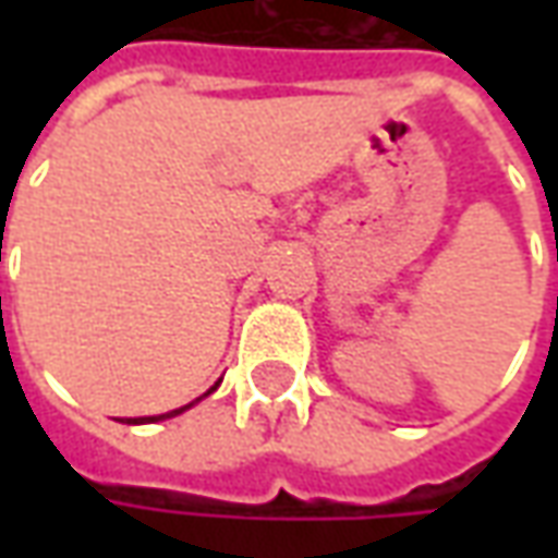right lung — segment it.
<instances>
[{
  "label": "right lung",
  "instance_id": "add662e5",
  "mask_svg": "<svg viewBox=\"0 0 558 558\" xmlns=\"http://www.w3.org/2000/svg\"><path fill=\"white\" fill-rule=\"evenodd\" d=\"M220 383H215V386L208 388L206 395H211V391H215V388H218ZM206 395H203V398H206ZM203 398H196V400H203ZM194 400V403H196ZM194 403H187V407H182V410H172V412H163V415H148V418H125V424H151V421H163V418H172V415H182L184 410H191V407H194Z\"/></svg>",
  "mask_w": 558,
  "mask_h": 558
}]
</instances>
